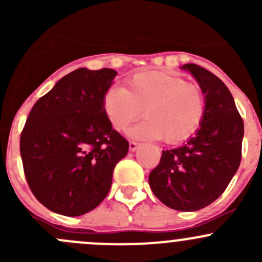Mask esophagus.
<instances>
[{"label":"esophagus","instance_id":"esophagus-1","mask_svg":"<svg viewBox=\"0 0 262 262\" xmlns=\"http://www.w3.org/2000/svg\"><path fill=\"white\" fill-rule=\"evenodd\" d=\"M138 146H139V143H137L136 141H130V142H129V149H130L132 152H134V150H136L137 148H138Z\"/></svg>","mask_w":262,"mask_h":262}]
</instances>
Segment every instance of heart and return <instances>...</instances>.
Instances as JSON below:
<instances>
[{
	"mask_svg": "<svg viewBox=\"0 0 262 262\" xmlns=\"http://www.w3.org/2000/svg\"><path fill=\"white\" fill-rule=\"evenodd\" d=\"M102 109L116 130H124L143 109L146 119L132 129V134L175 144L191 137L202 124L205 95L199 84L181 76L147 71L126 78L124 89L107 90Z\"/></svg>",
	"mask_w": 262,
	"mask_h": 262,
	"instance_id": "obj_1",
	"label": "heart"
}]
</instances>
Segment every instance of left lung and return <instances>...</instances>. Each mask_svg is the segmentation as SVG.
Returning <instances> with one entry per match:
<instances>
[{
	"mask_svg": "<svg viewBox=\"0 0 262 262\" xmlns=\"http://www.w3.org/2000/svg\"><path fill=\"white\" fill-rule=\"evenodd\" d=\"M181 68L194 76L204 92V118L186 143L162 150L148 180L153 194L168 208L195 212L218 199L238 170L244 120L222 80L194 63Z\"/></svg>",
	"mask_w": 262,
	"mask_h": 262,
	"instance_id": "1",
	"label": "left lung"
}]
</instances>
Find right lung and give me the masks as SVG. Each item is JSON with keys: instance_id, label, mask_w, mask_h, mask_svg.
I'll list each match as a JSON object with an SVG mask.
<instances>
[{"instance_id": "obj_1", "label": "right lung", "mask_w": 262, "mask_h": 262, "mask_svg": "<svg viewBox=\"0 0 262 262\" xmlns=\"http://www.w3.org/2000/svg\"><path fill=\"white\" fill-rule=\"evenodd\" d=\"M118 72L78 68L35 102L20 137L24 172L34 196L52 212L77 216L112 187L129 143L102 109Z\"/></svg>"}]
</instances>
